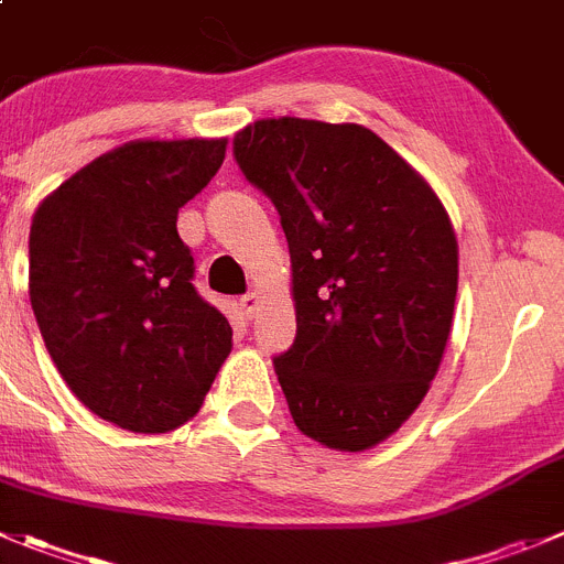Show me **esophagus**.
Listing matches in <instances>:
<instances>
[{"label": "esophagus", "mask_w": 564, "mask_h": 564, "mask_svg": "<svg viewBox=\"0 0 564 564\" xmlns=\"http://www.w3.org/2000/svg\"><path fill=\"white\" fill-rule=\"evenodd\" d=\"M240 310H243L246 318H254L257 310H260V296H257V293H246V296L240 299Z\"/></svg>", "instance_id": "1"}]
</instances>
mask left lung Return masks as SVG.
Instances as JSON below:
<instances>
[{
    "instance_id": "1",
    "label": "left lung",
    "mask_w": 564,
    "mask_h": 564,
    "mask_svg": "<svg viewBox=\"0 0 564 564\" xmlns=\"http://www.w3.org/2000/svg\"><path fill=\"white\" fill-rule=\"evenodd\" d=\"M232 152L291 249L296 340L273 368L293 421L321 446L366 452L417 410L446 351L459 276L452 218L359 124L260 118Z\"/></svg>"
}]
</instances>
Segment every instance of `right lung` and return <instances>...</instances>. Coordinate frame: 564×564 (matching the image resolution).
Wrapping results in <instances>:
<instances>
[{
    "label": "right lung",
    "instance_id": "1",
    "mask_svg": "<svg viewBox=\"0 0 564 564\" xmlns=\"http://www.w3.org/2000/svg\"><path fill=\"white\" fill-rule=\"evenodd\" d=\"M227 138L130 141L68 176L30 227V302L52 362L105 421L141 434L193 417L232 326L193 288L176 232Z\"/></svg>",
    "mask_w": 564,
    "mask_h": 564
}]
</instances>
